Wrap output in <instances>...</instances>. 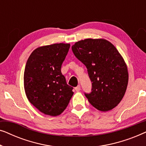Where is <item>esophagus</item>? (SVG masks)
Wrapping results in <instances>:
<instances>
[{
  "mask_svg": "<svg viewBox=\"0 0 146 146\" xmlns=\"http://www.w3.org/2000/svg\"><path fill=\"white\" fill-rule=\"evenodd\" d=\"M80 85H78V86H76V87L75 88V90L76 91H77V92H78V91H80Z\"/></svg>",
  "mask_w": 146,
  "mask_h": 146,
  "instance_id": "esophagus-1",
  "label": "esophagus"
}]
</instances>
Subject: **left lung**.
Returning <instances> with one entry per match:
<instances>
[{"label":"left lung","instance_id":"1","mask_svg":"<svg viewBox=\"0 0 146 146\" xmlns=\"http://www.w3.org/2000/svg\"><path fill=\"white\" fill-rule=\"evenodd\" d=\"M72 50L86 67L92 92L85 93L89 102L100 111L112 110L126 91L128 72L117 50L105 39L88 38L76 42Z\"/></svg>","mask_w":146,"mask_h":146}]
</instances>
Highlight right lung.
<instances>
[{"label":"right lung","mask_w":146,"mask_h":146,"mask_svg":"<svg viewBox=\"0 0 146 146\" xmlns=\"http://www.w3.org/2000/svg\"><path fill=\"white\" fill-rule=\"evenodd\" d=\"M70 44H54L38 48L28 59L24 86L30 102L46 115L56 116L66 108L74 92L67 84L61 66Z\"/></svg>","instance_id":"right-lung-1"}]
</instances>
